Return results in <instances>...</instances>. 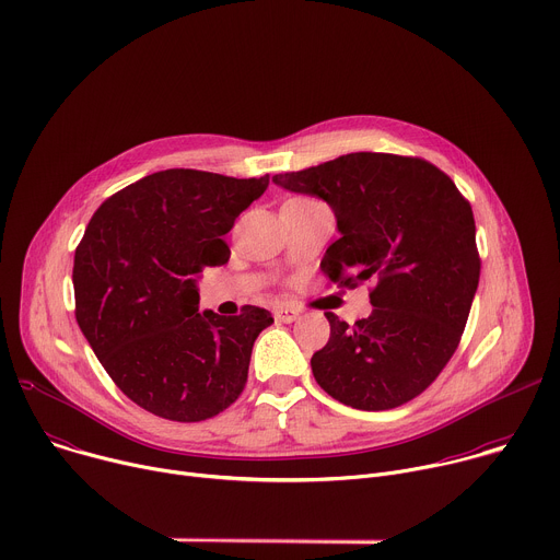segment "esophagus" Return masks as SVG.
<instances>
[{"label":"esophagus","instance_id":"obj_1","mask_svg":"<svg viewBox=\"0 0 560 560\" xmlns=\"http://www.w3.org/2000/svg\"><path fill=\"white\" fill-rule=\"evenodd\" d=\"M275 318H277V322H281V324H292V322H296V318H299V312L292 310V307H285V305H277L275 307Z\"/></svg>","mask_w":560,"mask_h":560}]
</instances>
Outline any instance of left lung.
I'll list each match as a JSON object with an SVG mask.
<instances>
[{"label": "left lung", "mask_w": 560, "mask_h": 560, "mask_svg": "<svg viewBox=\"0 0 560 560\" xmlns=\"http://www.w3.org/2000/svg\"><path fill=\"white\" fill-rule=\"evenodd\" d=\"M272 182L332 208L339 238L322 270L341 285L374 283V310L354 326L326 314L330 341L310 359L316 383L357 410L408 404L467 324L481 275L469 203L436 166L385 152H350Z\"/></svg>", "instance_id": "obj_1"}]
</instances>
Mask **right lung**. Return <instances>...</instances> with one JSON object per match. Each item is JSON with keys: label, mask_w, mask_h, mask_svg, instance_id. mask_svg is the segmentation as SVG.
I'll list each match as a JSON object with an SVG mask.
<instances>
[{"label": "right lung", "mask_w": 560, "mask_h": 560, "mask_svg": "<svg viewBox=\"0 0 560 560\" xmlns=\"http://www.w3.org/2000/svg\"><path fill=\"white\" fill-rule=\"evenodd\" d=\"M270 184L162 171L113 195L74 250V316L117 387L179 423L223 412L248 381L253 346L275 318L199 312L203 268L223 266V234Z\"/></svg>", "instance_id": "right-lung-1"}]
</instances>
